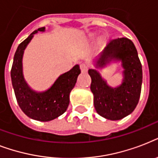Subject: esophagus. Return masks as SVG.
<instances>
[{"instance_id": "1", "label": "esophagus", "mask_w": 158, "mask_h": 158, "mask_svg": "<svg viewBox=\"0 0 158 158\" xmlns=\"http://www.w3.org/2000/svg\"><path fill=\"white\" fill-rule=\"evenodd\" d=\"M80 69L83 73H85V72L88 71V65L86 64H80Z\"/></svg>"}]
</instances>
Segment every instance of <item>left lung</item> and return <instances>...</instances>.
<instances>
[{
    "instance_id": "8db88e82",
    "label": "left lung",
    "mask_w": 158,
    "mask_h": 158,
    "mask_svg": "<svg viewBox=\"0 0 158 158\" xmlns=\"http://www.w3.org/2000/svg\"><path fill=\"white\" fill-rule=\"evenodd\" d=\"M111 61H120L123 68L122 83L110 87L97 69H89L92 79L95 110L102 117L118 120L133 112L141 94L142 64L135 44L126 38L110 41L102 52L94 60L97 69H102Z\"/></svg>"
}]
</instances>
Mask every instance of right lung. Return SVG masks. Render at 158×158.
Masks as SVG:
<instances>
[{"label": "right lung", "instance_id": "right-lung-1", "mask_svg": "<svg viewBox=\"0 0 158 158\" xmlns=\"http://www.w3.org/2000/svg\"><path fill=\"white\" fill-rule=\"evenodd\" d=\"M38 31L44 32L45 27L33 32L19 45L11 68V81L17 102L23 113L33 120L50 121L67 110L69 94L81 71L79 64H75L70 70L60 74L48 90L37 92L31 89L23 76V56L28 44Z\"/></svg>", "mask_w": 158, "mask_h": 158}]
</instances>
